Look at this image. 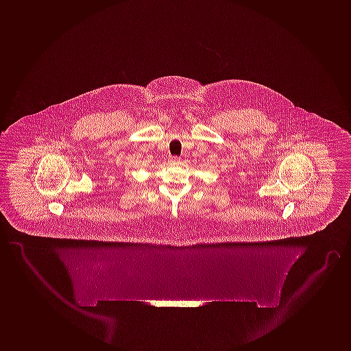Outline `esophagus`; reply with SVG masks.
Segmentation results:
<instances>
[{
    "instance_id": "1",
    "label": "esophagus",
    "mask_w": 351,
    "mask_h": 351,
    "mask_svg": "<svg viewBox=\"0 0 351 351\" xmlns=\"http://www.w3.org/2000/svg\"><path fill=\"white\" fill-rule=\"evenodd\" d=\"M169 160H171V162H173V163H174V162H178V160H180V158H178V156H171V158H169Z\"/></svg>"
}]
</instances>
